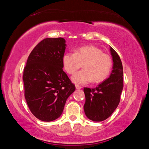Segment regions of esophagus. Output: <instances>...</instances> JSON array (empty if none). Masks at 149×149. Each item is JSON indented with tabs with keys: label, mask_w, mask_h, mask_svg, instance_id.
<instances>
[{
	"label": "esophagus",
	"mask_w": 149,
	"mask_h": 149,
	"mask_svg": "<svg viewBox=\"0 0 149 149\" xmlns=\"http://www.w3.org/2000/svg\"><path fill=\"white\" fill-rule=\"evenodd\" d=\"M75 88H76L77 89H81L82 87H81V86H80V85H75Z\"/></svg>",
	"instance_id": "obj_1"
}]
</instances>
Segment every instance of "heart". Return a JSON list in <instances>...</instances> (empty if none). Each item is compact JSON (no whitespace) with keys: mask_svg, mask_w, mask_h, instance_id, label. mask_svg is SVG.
Wrapping results in <instances>:
<instances>
[{"mask_svg":"<svg viewBox=\"0 0 149 149\" xmlns=\"http://www.w3.org/2000/svg\"><path fill=\"white\" fill-rule=\"evenodd\" d=\"M65 71L74 74L82 67L84 70L77 72L72 77L76 84H85L91 81L102 82L109 75L112 68V60L110 55L103 53L102 50L93 45L77 48L75 53H66L62 58Z\"/></svg>","mask_w":149,"mask_h":149,"instance_id":"1","label":"heart"}]
</instances>
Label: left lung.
Listing matches in <instances>:
<instances>
[{"label": "left lung", "mask_w": 149, "mask_h": 149, "mask_svg": "<svg viewBox=\"0 0 149 149\" xmlns=\"http://www.w3.org/2000/svg\"><path fill=\"white\" fill-rule=\"evenodd\" d=\"M113 60L110 77L93 89L85 87L84 111L86 116L94 122H102L109 118L116 109L122 92L123 66L119 55L110 47Z\"/></svg>", "instance_id": "1"}]
</instances>
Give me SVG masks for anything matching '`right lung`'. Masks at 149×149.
Returning <instances> with one entry per match:
<instances>
[{"label":"right lung","mask_w":149,"mask_h":149,"mask_svg":"<svg viewBox=\"0 0 149 149\" xmlns=\"http://www.w3.org/2000/svg\"><path fill=\"white\" fill-rule=\"evenodd\" d=\"M65 47L61 37L43 39L33 49L24 68L27 104L32 114L43 122L59 118L68 98L75 90L62 69Z\"/></svg>","instance_id":"1"}]
</instances>
